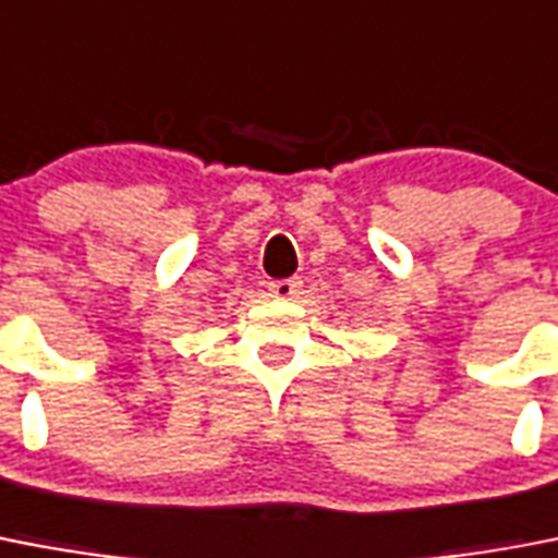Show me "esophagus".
Segmentation results:
<instances>
[{
    "label": "esophagus",
    "instance_id": "1",
    "mask_svg": "<svg viewBox=\"0 0 558 558\" xmlns=\"http://www.w3.org/2000/svg\"><path fill=\"white\" fill-rule=\"evenodd\" d=\"M303 280L301 278H287V280H271L269 283V294L271 298H278V301H292L301 294Z\"/></svg>",
    "mask_w": 558,
    "mask_h": 558
}]
</instances>
